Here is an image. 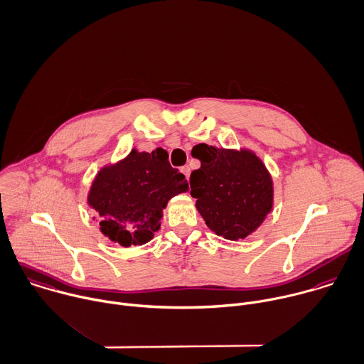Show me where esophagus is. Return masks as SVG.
<instances>
[{
    "instance_id": "1",
    "label": "esophagus",
    "mask_w": 364,
    "mask_h": 364,
    "mask_svg": "<svg viewBox=\"0 0 364 364\" xmlns=\"http://www.w3.org/2000/svg\"><path fill=\"white\" fill-rule=\"evenodd\" d=\"M181 171H182V173L186 176V179L189 181V175H191V168L189 166H182L181 168Z\"/></svg>"
}]
</instances>
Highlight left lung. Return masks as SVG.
<instances>
[{"mask_svg":"<svg viewBox=\"0 0 364 364\" xmlns=\"http://www.w3.org/2000/svg\"><path fill=\"white\" fill-rule=\"evenodd\" d=\"M200 168L191 173V195L206 226L226 240L252 235L271 213L274 182L251 149L196 146Z\"/></svg>","mask_w":364,"mask_h":364,"instance_id":"8db88e82","label":"left lung"}]
</instances>
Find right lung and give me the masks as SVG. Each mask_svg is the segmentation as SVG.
<instances>
[{
    "instance_id": "add662e5",
    "label": "right lung",
    "mask_w": 364,
    "mask_h": 364,
    "mask_svg": "<svg viewBox=\"0 0 364 364\" xmlns=\"http://www.w3.org/2000/svg\"><path fill=\"white\" fill-rule=\"evenodd\" d=\"M189 191L188 181L168 161V152L132 149L125 158L105 165L87 193L93 220L110 242L122 247L154 239L168 202Z\"/></svg>"
}]
</instances>
